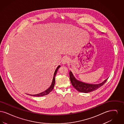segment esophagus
I'll list each match as a JSON object with an SVG mask.
<instances>
[{"label": "esophagus", "mask_w": 124, "mask_h": 124, "mask_svg": "<svg viewBox=\"0 0 124 124\" xmlns=\"http://www.w3.org/2000/svg\"><path fill=\"white\" fill-rule=\"evenodd\" d=\"M69 58L67 57H65L62 60V63L63 65H65V64H66L67 63H68L69 62Z\"/></svg>", "instance_id": "1"}]
</instances>
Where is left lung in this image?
I'll use <instances>...</instances> for the list:
<instances>
[{"label":"left lung","instance_id":"left-lung-1","mask_svg":"<svg viewBox=\"0 0 124 124\" xmlns=\"http://www.w3.org/2000/svg\"><path fill=\"white\" fill-rule=\"evenodd\" d=\"M69 75L71 83L72 86L79 92L83 93H88L99 88L106 82L107 79L108 78H107L103 82L101 83L100 84H91L83 82L79 80H78L74 76L71 71H70L69 72Z\"/></svg>","mask_w":124,"mask_h":124}]
</instances>
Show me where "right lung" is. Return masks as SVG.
Segmentation results:
<instances>
[{
	"label": "right lung",
	"mask_w": 124,
	"mask_h": 124,
	"mask_svg": "<svg viewBox=\"0 0 124 124\" xmlns=\"http://www.w3.org/2000/svg\"><path fill=\"white\" fill-rule=\"evenodd\" d=\"M60 67V65H59L57 68H56V69L55 70V72L54 73V75H53V81H52V84L51 85V86L47 89V90H46V91H45L44 92L41 93H39V94H37L35 95H31L29 94L31 96H35V97H40V96H45V95H46L48 94L53 90V88H54V85H55V76L56 75V74H57V72L59 68Z\"/></svg>",
	"instance_id": "1"
}]
</instances>
